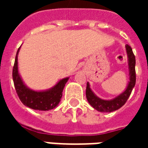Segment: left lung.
<instances>
[{
  "mask_svg": "<svg viewBox=\"0 0 148 148\" xmlns=\"http://www.w3.org/2000/svg\"><path fill=\"white\" fill-rule=\"evenodd\" d=\"M126 51L128 58V66H129V74H130V81H129L127 88L125 91L121 95L117 96L113 100L105 101L97 97L96 95L90 90L89 83H87L86 88V97L88 102L93 108L101 112H112L121 108L124 103H126L127 99L129 98L133 90L134 87L136 83V71H135V56L134 54L132 48L131 46L126 45Z\"/></svg>",
  "mask_w": 148,
  "mask_h": 148,
  "instance_id": "1",
  "label": "left lung"
}]
</instances>
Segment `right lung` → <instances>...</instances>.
<instances>
[{
    "instance_id": "obj_1",
    "label": "right lung",
    "mask_w": 148,
    "mask_h": 148,
    "mask_svg": "<svg viewBox=\"0 0 148 148\" xmlns=\"http://www.w3.org/2000/svg\"><path fill=\"white\" fill-rule=\"evenodd\" d=\"M18 48L15 58V61L13 67L12 77L15 90L20 100L24 105L34 110H49L56 108L60 102L65 84L67 83L68 77L60 80L53 88L45 91H34L23 83L17 69V54Z\"/></svg>"
}]
</instances>
